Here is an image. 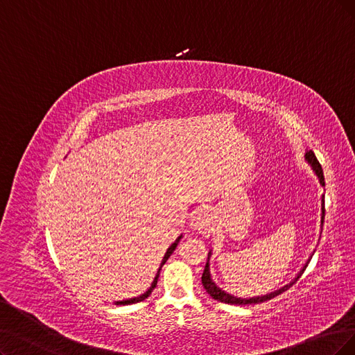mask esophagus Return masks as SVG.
I'll list each match as a JSON object with an SVG mask.
<instances>
[{
    "label": "esophagus",
    "instance_id": "obj_1",
    "mask_svg": "<svg viewBox=\"0 0 355 355\" xmlns=\"http://www.w3.org/2000/svg\"><path fill=\"white\" fill-rule=\"evenodd\" d=\"M190 228H193L194 231H198L200 234L212 232L214 231L212 214L209 212V211H206V209H200V211H198L191 216Z\"/></svg>",
    "mask_w": 355,
    "mask_h": 355
}]
</instances>
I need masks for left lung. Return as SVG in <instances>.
Masks as SVG:
<instances>
[{
  "label": "left lung",
  "mask_w": 355,
  "mask_h": 355,
  "mask_svg": "<svg viewBox=\"0 0 355 355\" xmlns=\"http://www.w3.org/2000/svg\"><path fill=\"white\" fill-rule=\"evenodd\" d=\"M304 157H306V161L310 164V166H311V169H313V173L318 175L319 182H320V186H322V187H324L323 169H322V166H320V164H319V161H318L316 155L313 153V150H307V152H306V155H304ZM323 219H324V196H322L320 228L323 227ZM320 234H322V232H320ZM313 254H314V253H311V254H310V257H309V260H307L306 263H304V266L301 268V270L297 273V277H295L290 284H286V285H284L282 288H279V290L273 291V293H269V294H266V295H257V297H250V298H241V297H235V295H232V294H228L227 291L222 290V288H219V286L214 282V279H212V277H211V268H209V266H211V265H209V259H211L212 252H209V254H207V261H206V266H205V270H203V275H202V284H203V286H205L206 293H207L209 295H211L212 298H215L216 301H220V303H225V304H235V306L259 304V303H263V301H268V300L275 298L277 295H279V294L285 293L286 290H290V288H291V286L298 281V278H300L301 275H303V272L306 270V268H307L309 261H310V259H311V256H313Z\"/></svg>",
  "instance_id": "1"
}]
</instances>
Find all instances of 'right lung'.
Segmentation results:
<instances>
[{
  "label": "right lung",
  "mask_w": 355,
  "mask_h": 355,
  "mask_svg": "<svg viewBox=\"0 0 355 355\" xmlns=\"http://www.w3.org/2000/svg\"><path fill=\"white\" fill-rule=\"evenodd\" d=\"M182 239V235H180V237L171 244L169 247H168V250H166V253H165V256H164V259H162V261H161V266H159V269H157V273L155 275V279H153V282H152V285L148 288V291L144 293V294H141V295H139V297H135V298H128V300H123V301H115V304L116 306H127V304H135V303H140V301H143L144 298H148L150 294H152V291L155 290V286H156V284H157V278H159V273H161V269H162V266L165 265V261L169 259V256L174 253V250L177 248V245H178V243H180V240Z\"/></svg>",
  "instance_id": "add662e5"
}]
</instances>
